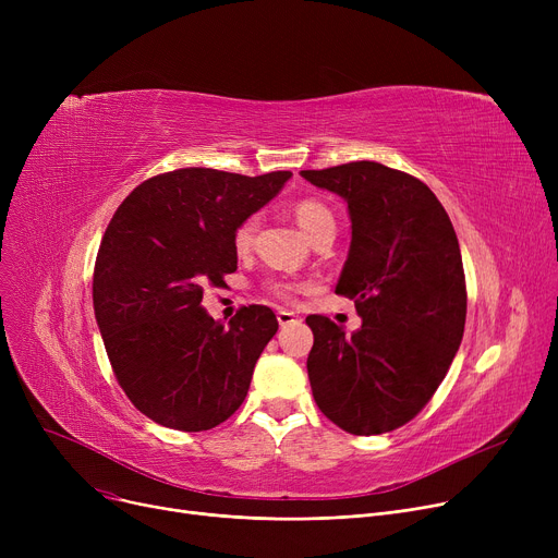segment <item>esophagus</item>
Returning <instances> with one entry per match:
<instances>
[{"instance_id":"obj_1","label":"esophagus","mask_w":558,"mask_h":558,"mask_svg":"<svg viewBox=\"0 0 558 558\" xmlns=\"http://www.w3.org/2000/svg\"><path fill=\"white\" fill-rule=\"evenodd\" d=\"M296 320H299V316H296L294 312L278 310V324H280V326H291V324H296Z\"/></svg>"}]
</instances>
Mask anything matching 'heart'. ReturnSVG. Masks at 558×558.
I'll return each instance as SVG.
<instances>
[{"mask_svg": "<svg viewBox=\"0 0 558 558\" xmlns=\"http://www.w3.org/2000/svg\"><path fill=\"white\" fill-rule=\"evenodd\" d=\"M294 217H296L299 226L303 228V232L307 234L310 240H314L316 234L326 232V230H335V226H337L332 210L328 208L326 203H320L316 198L299 201L294 205ZM255 230H257V217H246L232 234L234 248H238L240 253L248 251L253 246V240H255ZM274 291L278 296H289L294 289H291L289 284H274Z\"/></svg>", "mask_w": 558, "mask_h": 558, "instance_id": "heart-1", "label": "heart"}]
</instances>
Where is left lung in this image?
Wrapping results in <instances>:
<instances>
[{"instance_id": "left-lung-1", "label": "left lung", "mask_w": 558, "mask_h": 558, "mask_svg": "<svg viewBox=\"0 0 558 558\" xmlns=\"http://www.w3.org/2000/svg\"><path fill=\"white\" fill-rule=\"evenodd\" d=\"M301 175L348 203L353 240L335 291L362 316L350 337L328 316L305 318L312 396L350 434L391 432L429 402L463 337L457 232L441 201L404 171L360 160Z\"/></svg>"}]
</instances>
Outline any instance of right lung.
Returning <instances> with one entry per match:
<instances>
[{"label":"right lung","mask_w":558,"mask_h":558,"mask_svg":"<svg viewBox=\"0 0 558 558\" xmlns=\"http://www.w3.org/2000/svg\"><path fill=\"white\" fill-rule=\"evenodd\" d=\"M289 179L175 169L137 185L110 219L93 280L97 326L117 383L158 425L213 429L244 402L276 314L248 305L223 328L203 289L238 271L234 230Z\"/></svg>","instance_id":"right-lung-1"}]
</instances>
